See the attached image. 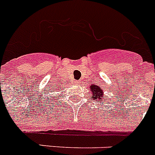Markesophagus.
Returning a JSON list of instances; mask_svg holds the SVG:
<instances>
[{
  "instance_id": "obj_1",
  "label": "esophagus",
  "mask_w": 155,
  "mask_h": 155,
  "mask_svg": "<svg viewBox=\"0 0 155 155\" xmlns=\"http://www.w3.org/2000/svg\"><path fill=\"white\" fill-rule=\"evenodd\" d=\"M73 84H75V85H79L80 84V80H74Z\"/></svg>"
}]
</instances>
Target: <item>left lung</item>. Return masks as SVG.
<instances>
[{"label":"left lung","instance_id":"8db88e82","mask_svg":"<svg viewBox=\"0 0 155 155\" xmlns=\"http://www.w3.org/2000/svg\"><path fill=\"white\" fill-rule=\"evenodd\" d=\"M90 91H91V98H92L93 100H95V101H99V103L101 101H103V100H104V98L105 95H104V91L102 90L100 87L92 84V85L90 87Z\"/></svg>","mask_w":155,"mask_h":155}]
</instances>
